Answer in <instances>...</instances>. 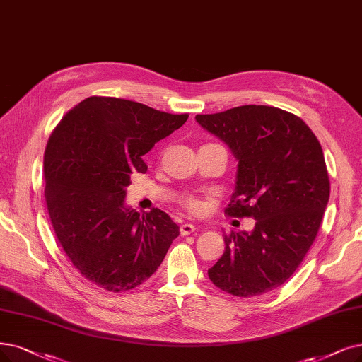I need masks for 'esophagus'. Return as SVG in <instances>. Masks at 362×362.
<instances>
[{"label": "esophagus", "instance_id": "esophagus-1", "mask_svg": "<svg viewBox=\"0 0 362 362\" xmlns=\"http://www.w3.org/2000/svg\"><path fill=\"white\" fill-rule=\"evenodd\" d=\"M180 231H181V236H189L192 233H194L196 231V227L193 224H182L180 227Z\"/></svg>", "mask_w": 362, "mask_h": 362}]
</instances>
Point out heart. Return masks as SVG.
I'll return each instance as SVG.
<instances>
[{"label":"heart","mask_w":362,"mask_h":362,"mask_svg":"<svg viewBox=\"0 0 362 362\" xmlns=\"http://www.w3.org/2000/svg\"><path fill=\"white\" fill-rule=\"evenodd\" d=\"M184 205H185V208L189 209L192 214H196V212L200 209V202L196 200V199H193V197L187 199V200L184 202Z\"/></svg>","instance_id":"1"}]
</instances>
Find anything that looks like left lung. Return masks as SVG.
Returning <instances> with one entry per match:
<instances>
[{"instance_id": "8db88e82", "label": "left lung", "mask_w": 362, "mask_h": 362, "mask_svg": "<svg viewBox=\"0 0 362 362\" xmlns=\"http://www.w3.org/2000/svg\"><path fill=\"white\" fill-rule=\"evenodd\" d=\"M196 122L238 160L226 214L255 220L251 231L224 236L208 276L231 296L266 294L293 276L320 230L329 199L321 144L297 115L267 105L197 114Z\"/></svg>"}]
</instances>
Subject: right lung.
I'll use <instances>...</instances> for the list:
<instances>
[{"mask_svg":"<svg viewBox=\"0 0 362 362\" xmlns=\"http://www.w3.org/2000/svg\"><path fill=\"white\" fill-rule=\"evenodd\" d=\"M189 119L134 100L90 96L66 112L45 153L46 204L71 263L104 290L146 282L162 264L180 227L158 208L142 215L126 206L142 156Z\"/></svg>","mask_w":362,"mask_h":362,"instance_id":"add662e5","label":"right lung"}]
</instances>
